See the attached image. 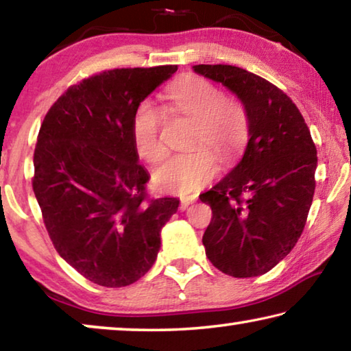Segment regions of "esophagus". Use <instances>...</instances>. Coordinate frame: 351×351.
Segmentation results:
<instances>
[{
  "instance_id": "obj_1",
  "label": "esophagus",
  "mask_w": 351,
  "mask_h": 351,
  "mask_svg": "<svg viewBox=\"0 0 351 351\" xmlns=\"http://www.w3.org/2000/svg\"><path fill=\"white\" fill-rule=\"evenodd\" d=\"M195 199H197V198H195V197H187V198H182V199H181V210H186L190 204L195 203Z\"/></svg>"
}]
</instances>
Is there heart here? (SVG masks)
<instances>
[{"mask_svg":"<svg viewBox=\"0 0 351 351\" xmlns=\"http://www.w3.org/2000/svg\"><path fill=\"white\" fill-rule=\"evenodd\" d=\"M165 112L192 121L189 153L175 154L154 170L153 181L164 192L190 195L203 189L218 173V164L207 148L221 161H232L245 147L249 134L247 111L239 99L226 96L210 80L199 75H184L164 93ZM164 112L142 100L132 117V141L136 153L147 162L164 156L161 138Z\"/></svg>","mask_w":351,"mask_h":351,"instance_id":"1","label":"heart"}]
</instances>
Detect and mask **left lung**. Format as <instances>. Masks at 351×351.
Returning a JSON list of instances; mask_svg holds the SVG:
<instances>
[{"instance_id":"obj_1","label":"left lung","mask_w":351,"mask_h":351,"mask_svg":"<svg viewBox=\"0 0 351 351\" xmlns=\"http://www.w3.org/2000/svg\"><path fill=\"white\" fill-rule=\"evenodd\" d=\"M245 105L249 141L241 161L209 192L203 235L210 263L232 277L271 271L304 232L316 189L317 150L304 116L280 88L232 64H195Z\"/></svg>"}]
</instances>
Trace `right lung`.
<instances>
[{"mask_svg":"<svg viewBox=\"0 0 351 351\" xmlns=\"http://www.w3.org/2000/svg\"><path fill=\"white\" fill-rule=\"evenodd\" d=\"M176 64L117 68L69 86L46 112L34 152L32 189L52 245L80 274L106 288L139 280L161 247L178 198L150 199L132 141L142 100Z\"/></svg>","mask_w":351,"mask_h":351,"instance_id":"1","label":"right lung"}]
</instances>
